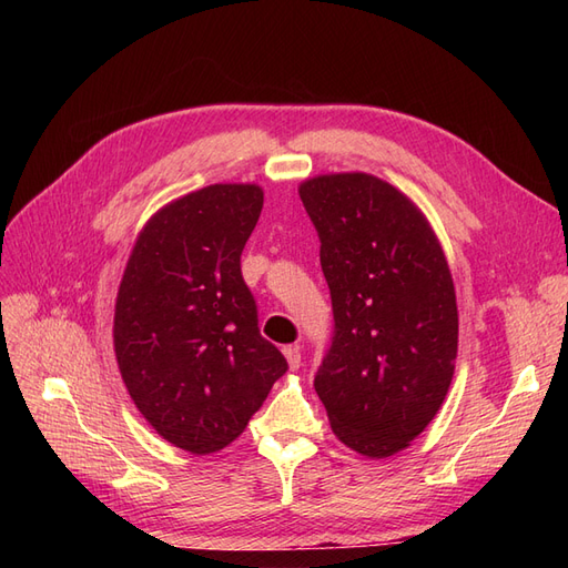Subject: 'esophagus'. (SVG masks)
<instances>
[{
    "label": "esophagus",
    "instance_id": "obj_1",
    "mask_svg": "<svg viewBox=\"0 0 568 568\" xmlns=\"http://www.w3.org/2000/svg\"><path fill=\"white\" fill-rule=\"evenodd\" d=\"M284 357H286V363H288V367L291 369H298L301 367V346H286L284 348Z\"/></svg>",
    "mask_w": 568,
    "mask_h": 568
}]
</instances>
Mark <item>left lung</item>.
Returning a JSON list of instances; mask_svg holds the SVG:
<instances>
[{
	"label": "left lung",
	"mask_w": 568,
	"mask_h": 568,
	"mask_svg": "<svg viewBox=\"0 0 568 568\" xmlns=\"http://www.w3.org/2000/svg\"><path fill=\"white\" fill-rule=\"evenodd\" d=\"M301 201L334 313L315 390L341 443L388 457L424 432L453 382L448 263L417 205L379 178L322 175L301 184Z\"/></svg>",
	"instance_id": "8db88e82"
}]
</instances>
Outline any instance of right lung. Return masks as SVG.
<instances>
[{"mask_svg":"<svg viewBox=\"0 0 568 568\" xmlns=\"http://www.w3.org/2000/svg\"><path fill=\"white\" fill-rule=\"evenodd\" d=\"M261 211L255 184H211L173 201L146 222L120 282V374L144 419L186 453L242 436L288 369L257 329L242 274Z\"/></svg>","mask_w":568,"mask_h":568,"instance_id":"right-lung-1","label":"right lung"}]
</instances>
